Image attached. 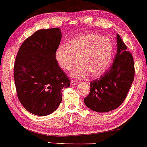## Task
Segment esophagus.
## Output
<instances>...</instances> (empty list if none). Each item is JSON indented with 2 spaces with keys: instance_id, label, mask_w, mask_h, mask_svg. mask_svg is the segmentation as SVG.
<instances>
[{
  "instance_id": "34e87169",
  "label": "esophagus",
  "mask_w": 147,
  "mask_h": 147,
  "mask_svg": "<svg viewBox=\"0 0 147 147\" xmlns=\"http://www.w3.org/2000/svg\"><path fill=\"white\" fill-rule=\"evenodd\" d=\"M78 84V81H75V80H71V84L72 85V86H75V85H76Z\"/></svg>"
}]
</instances>
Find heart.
I'll list each match as a JSON object with an SVG mask.
<instances>
[{"mask_svg":"<svg viewBox=\"0 0 147 147\" xmlns=\"http://www.w3.org/2000/svg\"><path fill=\"white\" fill-rule=\"evenodd\" d=\"M114 54L113 42L108 37L90 33L82 34L61 44L56 49L55 57L60 67L69 70L74 64L80 63L71 72L73 77L97 78L110 67Z\"/></svg>","mask_w":147,"mask_h":147,"instance_id":"1","label":"heart"}]
</instances>
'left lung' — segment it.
Segmentation results:
<instances>
[{"label":"left lung","mask_w":147,"mask_h":147,"mask_svg":"<svg viewBox=\"0 0 147 147\" xmlns=\"http://www.w3.org/2000/svg\"><path fill=\"white\" fill-rule=\"evenodd\" d=\"M117 50L113 63L100 78L90 83V93L85 98L86 105L98 113L117 108L126 98L134 78L133 57L117 34Z\"/></svg>","instance_id":"obj_1"}]
</instances>
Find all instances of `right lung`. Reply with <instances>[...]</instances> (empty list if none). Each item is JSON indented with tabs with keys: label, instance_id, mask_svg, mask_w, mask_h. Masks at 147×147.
Instances as JSON below:
<instances>
[{
	"label": "right lung",
	"instance_id": "add662e5",
	"mask_svg": "<svg viewBox=\"0 0 147 147\" xmlns=\"http://www.w3.org/2000/svg\"><path fill=\"white\" fill-rule=\"evenodd\" d=\"M61 36L57 28L35 32L24 41L15 61L18 99L36 115L46 116L55 111L62 100L61 90L70 86L55 57Z\"/></svg>",
	"mask_w": 147,
	"mask_h": 147
}]
</instances>
